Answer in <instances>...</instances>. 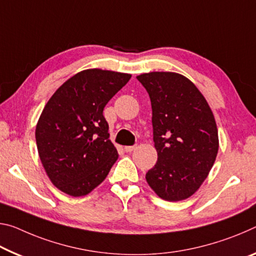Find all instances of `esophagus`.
Masks as SVG:
<instances>
[{"mask_svg": "<svg viewBox=\"0 0 256 256\" xmlns=\"http://www.w3.org/2000/svg\"><path fill=\"white\" fill-rule=\"evenodd\" d=\"M138 147L136 146H126V147H124V150L126 152H132L133 150H136Z\"/></svg>", "mask_w": 256, "mask_h": 256, "instance_id": "34e87169", "label": "esophagus"}]
</instances>
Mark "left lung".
Masks as SVG:
<instances>
[{"label": "left lung", "mask_w": 256, "mask_h": 256, "mask_svg": "<svg viewBox=\"0 0 256 256\" xmlns=\"http://www.w3.org/2000/svg\"><path fill=\"white\" fill-rule=\"evenodd\" d=\"M136 78L152 101L158 156L146 180L162 200H186L200 189L218 155L213 112L196 85L184 75L152 72Z\"/></svg>", "instance_id": "obj_1"}]
</instances>
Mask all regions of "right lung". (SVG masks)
Returning <instances> with one entry per match:
<instances>
[{
    "instance_id": "obj_1",
    "label": "right lung",
    "mask_w": 256,
    "mask_h": 256,
    "mask_svg": "<svg viewBox=\"0 0 256 256\" xmlns=\"http://www.w3.org/2000/svg\"><path fill=\"white\" fill-rule=\"evenodd\" d=\"M130 78L125 72L85 70L48 101L36 125V144L48 179L62 192L90 194L118 158L102 112Z\"/></svg>"
}]
</instances>
